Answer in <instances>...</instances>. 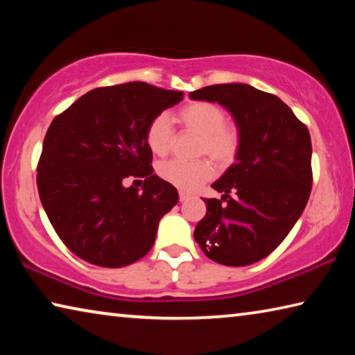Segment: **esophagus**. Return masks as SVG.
<instances>
[{"instance_id": "esophagus-1", "label": "esophagus", "mask_w": 355, "mask_h": 355, "mask_svg": "<svg viewBox=\"0 0 355 355\" xmlns=\"http://www.w3.org/2000/svg\"><path fill=\"white\" fill-rule=\"evenodd\" d=\"M180 202H184V200H188L189 197H191V194L189 192H184V191H180Z\"/></svg>"}]
</instances>
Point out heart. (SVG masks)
<instances>
[{"mask_svg": "<svg viewBox=\"0 0 355 355\" xmlns=\"http://www.w3.org/2000/svg\"><path fill=\"white\" fill-rule=\"evenodd\" d=\"M178 119L186 130L199 135L197 153L208 155L219 166L230 164L236 158L241 136L235 125L227 123V114L220 106L208 101H194L183 106ZM146 142L155 155L164 156L173 146V128L166 114L150 120ZM213 166L207 159H171L158 167V175L178 189L194 191L213 177Z\"/></svg>", "mask_w": 355, "mask_h": 355, "instance_id": "obj_1", "label": "heart"}]
</instances>
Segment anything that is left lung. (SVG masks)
<instances>
[{
  "instance_id": "left-lung-1",
  "label": "left lung",
  "mask_w": 355,
  "mask_h": 355,
  "mask_svg": "<svg viewBox=\"0 0 355 355\" xmlns=\"http://www.w3.org/2000/svg\"><path fill=\"white\" fill-rule=\"evenodd\" d=\"M189 97L218 101L241 136L236 161L211 184L224 196L203 199L207 214L194 238L209 260L248 266L284 241L307 205L313 182L310 133L279 97L249 84H214Z\"/></svg>"
}]
</instances>
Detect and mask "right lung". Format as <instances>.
Listing matches in <instances>:
<instances>
[{
    "label": "right lung",
    "mask_w": 355,
    "mask_h": 355,
    "mask_svg": "<svg viewBox=\"0 0 355 355\" xmlns=\"http://www.w3.org/2000/svg\"><path fill=\"white\" fill-rule=\"evenodd\" d=\"M183 92L133 81L97 87L53 120L37 164L40 202L62 243L84 261L122 268L153 248L178 192L153 173L150 120ZM135 178L141 191L127 187Z\"/></svg>",
    "instance_id": "1"
}]
</instances>
